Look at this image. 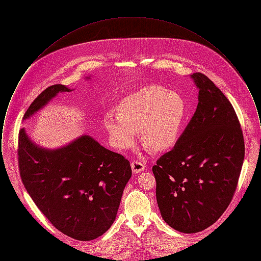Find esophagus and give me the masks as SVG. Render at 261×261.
<instances>
[{"label": "esophagus", "instance_id": "esophagus-1", "mask_svg": "<svg viewBox=\"0 0 261 261\" xmlns=\"http://www.w3.org/2000/svg\"><path fill=\"white\" fill-rule=\"evenodd\" d=\"M131 167L134 173H140L145 169V164L142 162L139 161H134L131 163Z\"/></svg>", "mask_w": 261, "mask_h": 261}]
</instances>
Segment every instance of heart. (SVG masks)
<instances>
[{
    "instance_id": "obj_1",
    "label": "heart",
    "mask_w": 261,
    "mask_h": 261,
    "mask_svg": "<svg viewBox=\"0 0 261 261\" xmlns=\"http://www.w3.org/2000/svg\"><path fill=\"white\" fill-rule=\"evenodd\" d=\"M117 113L103 116V127L112 147L131 149L141 139L154 151L171 149L180 136L186 115L181 95L158 85H148L119 100Z\"/></svg>"
}]
</instances>
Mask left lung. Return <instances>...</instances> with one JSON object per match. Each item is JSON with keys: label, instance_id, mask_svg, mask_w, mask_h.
<instances>
[{"label": "left lung", "instance_id": "1", "mask_svg": "<svg viewBox=\"0 0 261 261\" xmlns=\"http://www.w3.org/2000/svg\"><path fill=\"white\" fill-rule=\"evenodd\" d=\"M191 78L199 89L196 112L173 149L152 167L162 219L186 234L206 229L223 214L245 158L241 125L229 99L205 75Z\"/></svg>", "mask_w": 261, "mask_h": 261}]
</instances>
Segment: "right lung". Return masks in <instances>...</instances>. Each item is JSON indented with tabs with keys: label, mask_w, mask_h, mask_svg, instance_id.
Here are the masks:
<instances>
[{
	"label": "right lung",
	"mask_w": 261,
	"mask_h": 261,
	"mask_svg": "<svg viewBox=\"0 0 261 261\" xmlns=\"http://www.w3.org/2000/svg\"><path fill=\"white\" fill-rule=\"evenodd\" d=\"M71 91L61 84L47 88L30 105L23 120L59 93ZM18 163L22 183L38 208L58 230L79 241L94 240L111 228L132 175L123 155L89 135L46 149L34 143L24 128L18 137Z\"/></svg>",
	"instance_id": "right-lung-1"
}]
</instances>
